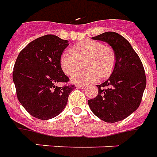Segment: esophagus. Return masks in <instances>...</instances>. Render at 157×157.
I'll return each instance as SVG.
<instances>
[{"mask_svg":"<svg viewBox=\"0 0 157 157\" xmlns=\"http://www.w3.org/2000/svg\"><path fill=\"white\" fill-rule=\"evenodd\" d=\"M76 87L78 89H84V88L86 87V85H84V84H78V85H76Z\"/></svg>","mask_w":157,"mask_h":157,"instance_id":"esophagus-1","label":"esophagus"}]
</instances>
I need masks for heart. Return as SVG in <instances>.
<instances>
[{"mask_svg":"<svg viewBox=\"0 0 157 157\" xmlns=\"http://www.w3.org/2000/svg\"><path fill=\"white\" fill-rule=\"evenodd\" d=\"M85 60L87 70L75 74L80 69L82 61ZM116 63L114 50L103 45L99 41L88 40L73 45L72 51L65 50L60 57V64L63 72L73 75L72 81L75 84H87L105 78L111 75Z\"/></svg>","mask_w":157,"mask_h":157,"instance_id":"1","label":"heart"}]
</instances>
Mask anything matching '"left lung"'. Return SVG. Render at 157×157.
<instances>
[{
	"label": "left lung",
	"instance_id": "left-lung-1",
	"mask_svg": "<svg viewBox=\"0 0 157 157\" xmlns=\"http://www.w3.org/2000/svg\"><path fill=\"white\" fill-rule=\"evenodd\" d=\"M105 41L116 54V63L107 80L97 85L98 94L88 101L94 115L106 123L122 121L140 105L146 86L144 67L140 56L126 39L115 32L92 38Z\"/></svg>",
	"mask_w": 157,
	"mask_h": 157
}]
</instances>
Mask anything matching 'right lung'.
<instances>
[{
    "instance_id": "1",
    "label": "right lung",
    "mask_w": 157,
    "mask_h": 157,
    "mask_svg": "<svg viewBox=\"0 0 157 157\" xmlns=\"http://www.w3.org/2000/svg\"><path fill=\"white\" fill-rule=\"evenodd\" d=\"M67 40L46 34L31 41L20 52L14 64L13 79L17 97L31 116L41 120L56 117L65 108L75 88L60 64ZM65 84L62 87L56 84Z\"/></svg>"
}]
</instances>
